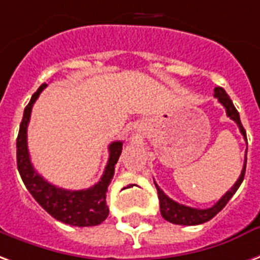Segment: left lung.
Listing matches in <instances>:
<instances>
[{"label": "left lung", "mask_w": 260, "mask_h": 260, "mask_svg": "<svg viewBox=\"0 0 260 260\" xmlns=\"http://www.w3.org/2000/svg\"><path fill=\"white\" fill-rule=\"evenodd\" d=\"M213 92H215V93H213L215 98H216V99L222 103L223 107L226 109V114H228V117H230V118L238 125L240 132L243 134L244 139L247 140V134H245V129H244L243 124H241V120H240V114H238L237 109L233 105L230 96H229L228 93H226V91H224L223 88H220V86H216V88L213 89ZM245 167H247V158L244 161V167L243 171H241V175H240V178L237 179V182L233 184L232 189L229 190V191H226V194H224L222 199L219 200L218 203L215 204L213 207L207 209L191 208V207H186L183 204L176 203V201H174L172 199H169L168 196L155 184L159 200V211H161L162 218L171 223H175V224H183V226H194V224H201V223H205L208 222V220H211L216 213H219L223 208H224V205L229 203V200L232 199L233 194L237 191L238 187H240V184L243 183L244 175H245Z\"/></svg>", "instance_id": "8db88e82"}]
</instances>
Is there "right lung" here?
I'll return each instance as SVG.
<instances>
[{"label":"right lung","mask_w":260,"mask_h":260,"mask_svg":"<svg viewBox=\"0 0 260 260\" xmlns=\"http://www.w3.org/2000/svg\"><path fill=\"white\" fill-rule=\"evenodd\" d=\"M44 88H47V84H42L38 88L23 113V120L20 122L16 140L19 174L34 200L59 222L78 228L101 224L109 215V207L106 204V191L114 176L115 164L122 151V142L117 140L109 146L110 155L105 172L102 175L101 180L89 189L66 190L49 183L34 169L27 149V126L32 105L36 103Z\"/></svg>","instance_id":"add662e5"}]
</instances>
